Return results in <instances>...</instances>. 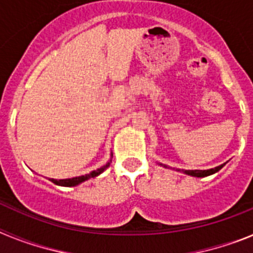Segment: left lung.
<instances>
[{
  "mask_svg": "<svg viewBox=\"0 0 253 253\" xmlns=\"http://www.w3.org/2000/svg\"><path fill=\"white\" fill-rule=\"evenodd\" d=\"M223 166H224V165H220V166L215 167V169H191V171H184V172L186 173V175L195 176V177H205V176L213 175V173L218 172Z\"/></svg>",
  "mask_w": 253,
  "mask_h": 253,
  "instance_id": "8db88e82",
  "label": "left lung"
}]
</instances>
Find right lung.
Wrapping results in <instances>:
<instances>
[{
	"instance_id": "1",
	"label": "right lung",
	"mask_w": 253,
	"mask_h": 253,
	"mask_svg": "<svg viewBox=\"0 0 253 253\" xmlns=\"http://www.w3.org/2000/svg\"><path fill=\"white\" fill-rule=\"evenodd\" d=\"M110 162H107L105 166L101 167V169H97L96 171L90 172V173H87V175L84 176H80V177H73V178H66V180H54V178H51V182H54L55 185H59V186H76V185L81 184V182L88 180V178L99 176L102 171H105L107 167L110 166Z\"/></svg>"
}]
</instances>
